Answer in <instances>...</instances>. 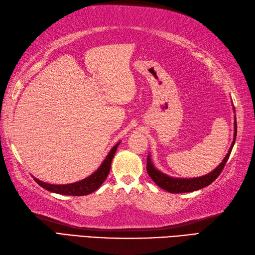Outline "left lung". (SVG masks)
<instances>
[{
    "label": "left lung",
    "mask_w": 255,
    "mask_h": 255,
    "mask_svg": "<svg viewBox=\"0 0 255 255\" xmlns=\"http://www.w3.org/2000/svg\"><path fill=\"white\" fill-rule=\"evenodd\" d=\"M236 137H237V121L235 120V137L228 154L226 155L223 162L220 163L215 170H213L211 173L204 175V177L193 178V179H178V178L168 177V175L161 173L160 171H158L157 169L154 168V166H152V163L150 161L149 156L147 157V165H146L147 172H148L149 177L154 180V182L158 186H160L161 189L166 190L168 192H170V193H185V192H192V191L203 189L205 188V186L211 184L212 182H214V181L218 178V175L222 173L226 162H227L228 158L231 154V150H233Z\"/></svg>",
    "instance_id": "left-lung-1"
}]
</instances>
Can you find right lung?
I'll return each mask as SVG.
<instances>
[{
	"label": "right lung",
	"instance_id": "right-lung-1",
	"mask_svg": "<svg viewBox=\"0 0 255 255\" xmlns=\"http://www.w3.org/2000/svg\"><path fill=\"white\" fill-rule=\"evenodd\" d=\"M119 144L120 143H118L116 146L112 147V149L110 150L108 156H107L105 161L101 163V166L99 167L97 171L93 173L90 177L84 179L82 181H78V182L71 183V184L56 185V184H49L46 182H42V181L38 180L36 178H33V180H35L39 185L42 186L43 189H46L50 192H53V193L63 194V195H74V196H82V195H87L89 193H93V192H95L101 184L104 183L106 178L108 177L112 158L116 154Z\"/></svg>",
	"mask_w": 255,
	"mask_h": 255
}]
</instances>
